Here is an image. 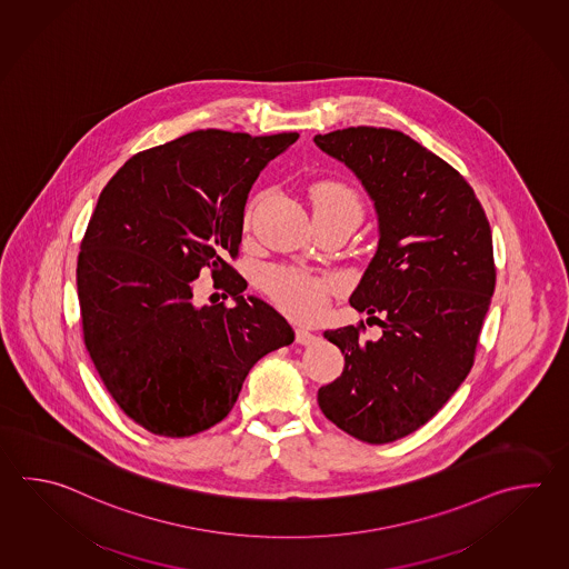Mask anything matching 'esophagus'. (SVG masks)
I'll return each instance as SVG.
<instances>
[{
    "instance_id": "34e87169",
    "label": "esophagus",
    "mask_w": 569,
    "mask_h": 569,
    "mask_svg": "<svg viewBox=\"0 0 569 569\" xmlns=\"http://www.w3.org/2000/svg\"><path fill=\"white\" fill-rule=\"evenodd\" d=\"M296 342L302 345V347H310L313 342H318V337L310 332V330H306V328H298L296 330Z\"/></svg>"
}]
</instances>
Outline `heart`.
Returning <instances> with one entry per match:
<instances>
[{"label":"heart","mask_w":569,"mask_h":569,"mask_svg":"<svg viewBox=\"0 0 569 569\" xmlns=\"http://www.w3.org/2000/svg\"><path fill=\"white\" fill-rule=\"evenodd\" d=\"M313 210L347 212L360 219L359 198L347 186L322 182L312 188ZM263 288L283 312L296 320H312L325 312L335 279L298 267H271L263 273Z\"/></svg>","instance_id":"obj_1"}]
</instances>
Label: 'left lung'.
Segmentation results:
<instances>
[{
	"label": "left lung",
	"mask_w": 569,
	"mask_h": 569,
	"mask_svg": "<svg viewBox=\"0 0 569 569\" xmlns=\"http://www.w3.org/2000/svg\"><path fill=\"white\" fill-rule=\"evenodd\" d=\"M313 143L372 200L379 243L348 302L383 328L379 340L326 330L345 371L318 406L352 438L389 443L428 423L472 369L497 278L490 224L465 178L401 131L360 126Z\"/></svg>",
	"instance_id": "obj_1"
}]
</instances>
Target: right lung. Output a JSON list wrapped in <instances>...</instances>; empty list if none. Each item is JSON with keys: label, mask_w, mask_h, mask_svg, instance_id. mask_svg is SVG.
<instances>
[{"label": "right lung", "mask_w": 569, "mask_h": 569, "mask_svg": "<svg viewBox=\"0 0 569 569\" xmlns=\"http://www.w3.org/2000/svg\"><path fill=\"white\" fill-rule=\"evenodd\" d=\"M298 138L200 129L136 153L99 194L77 263L84 347L117 406L156 436L219 423L257 360L293 342L227 259L257 176ZM204 266L232 309L191 302Z\"/></svg>", "instance_id": "obj_1"}]
</instances>
